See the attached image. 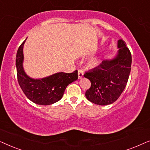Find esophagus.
Here are the masks:
<instances>
[{"label": "esophagus", "mask_w": 150, "mask_h": 150, "mask_svg": "<svg viewBox=\"0 0 150 150\" xmlns=\"http://www.w3.org/2000/svg\"><path fill=\"white\" fill-rule=\"evenodd\" d=\"M83 71L81 70V69H79V71H78V76H79V79H81L83 77Z\"/></svg>", "instance_id": "1"}]
</instances>
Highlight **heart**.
I'll use <instances>...</instances> for the list:
<instances>
[{
    "mask_svg": "<svg viewBox=\"0 0 150 150\" xmlns=\"http://www.w3.org/2000/svg\"><path fill=\"white\" fill-rule=\"evenodd\" d=\"M99 64V59H98V57H92L91 59L88 61V65L91 67H95L98 66Z\"/></svg>",
    "mask_w": 150,
    "mask_h": 150,
    "instance_id": "obj_1",
    "label": "heart"
}]
</instances>
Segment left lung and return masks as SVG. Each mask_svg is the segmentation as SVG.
I'll use <instances>...</instances> for the list:
<instances>
[{"label":"left lung","instance_id":"left-lung-1","mask_svg":"<svg viewBox=\"0 0 150 150\" xmlns=\"http://www.w3.org/2000/svg\"><path fill=\"white\" fill-rule=\"evenodd\" d=\"M117 48L115 57L104 60L84 75L91 83L85 96L94 104L102 106L112 104L121 96L128 83L132 56L123 40H118Z\"/></svg>","mask_w":150,"mask_h":150}]
</instances>
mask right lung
Segmentation results:
<instances>
[{
	"mask_svg": "<svg viewBox=\"0 0 150 150\" xmlns=\"http://www.w3.org/2000/svg\"><path fill=\"white\" fill-rule=\"evenodd\" d=\"M26 39L20 45L16 54L18 81L26 97L40 105H50L62 98L67 86L78 79V71L58 72L42 79H33L26 74L23 67V48Z\"/></svg>",
	"mask_w": 150,
	"mask_h": 150,
	"instance_id": "obj_1",
	"label": "right lung"
}]
</instances>
